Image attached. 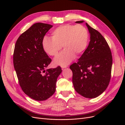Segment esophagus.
Here are the masks:
<instances>
[{
    "instance_id": "esophagus-1",
    "label": "esophagus",
    "mask_w": 125,
    "mask_h": 125,
    "mask_svg": "<svg viewBox=\"0 0 125 125\" xmlns=\"http://www.w3.org/2000/svg\"><path fill=\"white\" fill-rule=\"evenodd\" d=\"M61 67L62 68H65L67 67V65H62V66H61Z\"/></svg>"
}]
</instances>
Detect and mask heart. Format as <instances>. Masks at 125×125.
Wrapping results in <instances>:
<instances>
[{"label":"heart","instance_id":"b5f03b06","mask_svg":"<svg viewBox=\"0 0 125 125\" xmlns=\"http://www.w3.org/2000/svg\"><path fill=\"white\" fill-rule=\"evenodd\" d=\"M89 35L87 28L81 24H66L59 26L52 32V38L45 37L42 46L46 53L56 56L62 46L65 49L56 57L54 63L66 65L73 61L76 56L82 54L89 42Z\"/></svg>","mask_w":125,"mask_h":125}]
</instances>
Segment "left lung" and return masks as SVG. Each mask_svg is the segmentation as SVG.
<instances>
[{
  "label": "left lung",
  "mask_w": 125,
  "mask_h": 125,
  "mask_svg": "<svg viewBox=\"0 0 125 125\" xmlns=\"http://www.w3.org/2000/svg\"><path fill=\"white\" fill-rule=\"evenodd\" d=\"M83 21H76L82 23ZM90 34L87 49L77 63L70 66L75 90L84 97L94 98L107 88L111 78L113 57L109 45L100 32L86 23Z\"/></svg>",
  "instance_id": "obj_1"
}]
</instances>
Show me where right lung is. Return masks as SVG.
Segmentation results:
<instances>
[{"mask_svg": "<svg viewBox=\"0 0 125 125\" xmlns=\"http://www.w3.org/2000/svg\"><path fill=\"white\" fill-rule=\"evenodd\" d=\"M52 27L34 24L19 37L15 46L13 62L20 86L25 94L37 101L45 100L54 94L62 72L60 66L44 69L52 60L43 50L42 41Z\"/></svg>", "mask_w": 125, "mask_h": 125, "instance_id": "1", "label": "right lung"}]
</instances>
